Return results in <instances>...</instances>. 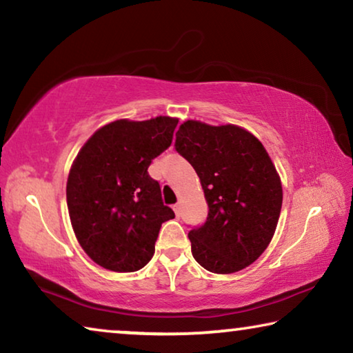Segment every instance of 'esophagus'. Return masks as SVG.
Listing matches in <instances>:
<instances>
[{
    "instance_id": "1",
    "label": "esophagus",
    "mask_w": 353,
    "mask_h": 353,
    "mask_svg": "<svg viewBox=\"0 0 353 353\" xmlns=\"http://www.w3.org/2000/svg\"><path fill=\"white\" fill-rule=\"evenodd\" d=\"M172 210H174L176 216H179V214H181V204H174V205H172Z\"/></svg>"
}]
</instances>
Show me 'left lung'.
<instances>
[{"mask_svg":"<svg viewBox=\"0 0 353 353\" xmlns=\"http://www.w3.org/2000/svg\"><path fill=\"white\" fill-rule=\"evenodd\" d=\"M176 151L193 166L208 204L205 223L188 232L191 254L214 274L252 265L271 243L282 210V182L260 140L235 124L188 119Z\"/></svg>","mask_w":353,"mask_h":353,"instance_id":"1","label":"left lung"}]
</instances>
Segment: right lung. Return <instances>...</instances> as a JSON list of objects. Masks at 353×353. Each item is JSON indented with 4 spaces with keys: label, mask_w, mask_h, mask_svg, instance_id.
<instances>
[{
    "label": "right lung",
    "mask_w": 353,
    "mask_h": 353,
    "mask_svg": "<svg viewBox=\"0 0 353 353\" xmlns=\"http://www.w3.org/2000/svg\"><path fill=\"white\" fill-rule=\"evenodd\" d=\"M179 119H117L98 129L71 165L67 204L81 248L115 272L141 270L152 259L160 227L174 218L148 168L171 146Z\"/></svg>",
    "instance_id": "obj_1"
}]
</instances>
